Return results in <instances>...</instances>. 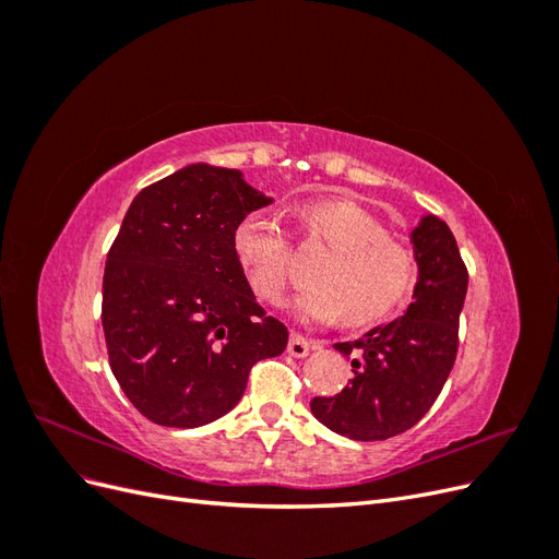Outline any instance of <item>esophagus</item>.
<instances>
[{
	"instance_id": "esophagus-1",
	"label": "esophagus",
	"mask_w": 559,
	"mask_h": 559,
	"mask_svg": "<svg viewBox=\"0 0 559 559\" xmlns=\"http://www.w3.org/2000/svg\"><path fill=\"white\" fill-rule=\"evenodd\" d=\"M312 347H317L314 341H308L306 335H300V333L292 331L289 345H286V352H289L292 357H296V359H302V357H308V352H310Z\"/></svg>"
}]
</instances>
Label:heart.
Returning a JSON list of instances; mask_svg holds the SVG:
<instances>
[{"instance_id":"heart-1","label":"heart","mask_w":559,"mask_h":559,"mask_svg":"<svg viewBox=\"0 0 559 559\" xmlns=\"http://www.w3.org/2000/svg\"><path fill=\"white\" fill-rule=\"evenodd\" d=\"M308 240L333 249L319 265V286L300 294L296 312L306 321H335L366 326L392 314L417 282L415 253L389 238L386 226L364 205L347 198L314 200L298 212ZM233 249L251 292L280 306L292 280V247L282 218L259 207L247 212L233 230Z\"/></svg>"}]
</instances>
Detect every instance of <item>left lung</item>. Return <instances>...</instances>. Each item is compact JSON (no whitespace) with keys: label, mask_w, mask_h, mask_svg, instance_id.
I'll use <instances>...</instances> for the list:
<instances>
[{"label":"left lung","mask_w":559,"mask_h":559,"mask_svg":"<svg viewBox=\"0 0 559 559\" xmlns=\"http://www.w3.org/2000/svg\"><path fill=\"white\" fill-rule=\"evenodd\" d=\"M419 277L403 317L333 347L352 357L354 378L335 396L310 401L312 415L352 441H384L427 415L454 366L468 273L452 230L427 214L411 233Z\"/></svg>","instance_id":"obj_1"}]
</instances>
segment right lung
<instances>
[{"label":"right lung","mask_w":559,"mask_h":559,"mask_svg":"<svg viewBox=\"0 0 559 559\" xmlns=\"http://www.w3.org/2000/svg\"><path fill=\"white\" fill-rule=\"evenodd\" d=\"M270 202L240 170L195 163L146 186L126 212L107 253L103 329L114 378L160 427L233 411L251 366L289 341L233 249L240 218Z\"/></svg>","instance_id":"add662e5"}]
</instances>
